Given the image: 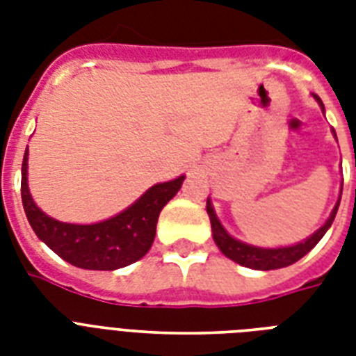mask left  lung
Instances as JSON below:
<instances>
[{
	"instance_id": "left-lung-1",
	"label": "left lung",
	"mask_w": 356,
	"mask_h": 356,
	"mask_svg": "<svg viewBox=\"0 0 356 356\" xmlns=\"http://www.w3.org/2000/svg\"><path fill=\"white\" fill-rule=\"evenodd\" d=\"M316 99L320 102V105L323 107V103L318 96ZM338 207H340V201L337 203V207L332 209L331 218L327 220L325 225L321 229H318L310 238H307L305 242L296 243V245H290V248H277V249H262L254 248V245H248V243L238 242L233 236H229V233L222 227V223L218 222L216 214L212 211L211 201H207V212H209V218H211L212 225V236H214V242L225 257H229L231 260L238 262L240 266H245V268H253V270H279V268H286V266L298 262L299 259H303L305 254L309 253L310 249L314 248L316 243L320 242L323 234L327 233V229L331 227V223L334 222V216H337Z\"/></svg>"
}]
</instances>
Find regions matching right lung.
I'll return each mask as SVG.
<instances>
[{
	"mask_svg": "<svg viewBox=\"0 0 356 356\" xmlns=\"http://www.w3.org/2000/svg\"><path fill=\"white\" fill-rule=\"evenodd\" d=\"M184 177L151 186L134 205L118 216L94 225L63 223L35 205L27 186V149L22 162V203L31 227L47 248L83 270L113 271L142 259L155 240L156 220L177 194Z\"/></svg>",
	"mask_w": 356,
	"mask_h": 356,
	"instance_id": "obj_1",
	"label": "right lung"
}]
</instances>
